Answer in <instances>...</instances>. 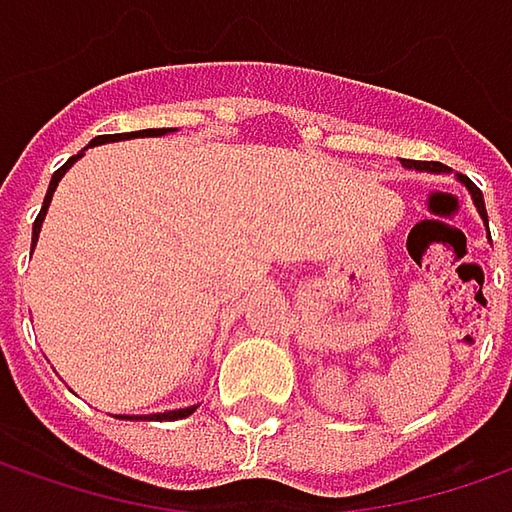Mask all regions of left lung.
I'll list each match as a JSON object with an SVG mask.
<instances>
[{
    "label": "left lung",
    "mask_w": 512,
    "mask_h": 512,
    "mask_svg": "<svg viewBox=\"0 0 512 512\" xmlns=\"http://www.w3.org/2000/svg\"><path fill=\"white\" fill-rule=\"evenodd\" d=\"M404 166L407 168H415V171H447V166L444 163H418V160H404ZM458 183L464 186V189L470 191V197H473V203H476L478 214H481V220L487 223V209H484V197H481V191H478V186L470 180V177H464V174H458Z\"/></svg>",
    "instance_id": "1"
}]
</instances>
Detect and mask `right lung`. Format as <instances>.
<instances>
[{"label": "right lung", "instance_id": "obj_1", "mask_svg": "<svg viewBox=\"0 0 512 512\" xmlns=\"http://www.w3.org/2000/svg\"><path fill=\"white\" fill-rule=\"evenodd\" d=\"M166 134V128H145V131H131V134H100V137H94L88 145H102V143H117V140H134V137H163ZM82 154L77 157H71L68 163L62 168H56L54 177H51V186H48V194H45V203H42V209L36 214L34 220V246L36 240H39V229H42V220H45V214H48V206H51V197H54L56 186H59V180H62V174L68 171V168L77 163ZM197 410V407H186V410H171V412H157V415H145V418H166V421H177V418H186L191 412ZM117 418H134V415H117Z\"/></svg>", "mask_w": 512, "mask_h": 512}]
</instances>
